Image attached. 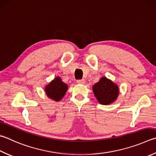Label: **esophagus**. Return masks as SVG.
<instances>
[{"mask_svg": "<svg viewBox=\"0 0 156 156\" xmlns=\"http://www.w3.org/2000/svg\"><path fill=\"white\" fill-rule=\"evenodd\" d=\"M77 83L84 84H85V80H77Z\"/></svg>", "mask_w": 156, "mask_h": 156, "instance_id": "34e87169", "label": "esophagus"}]
</instances>
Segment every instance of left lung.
<instances>
[{"instance_id": "obj_1", "label": "left lung", "mask_w": 156, "mask_h": 156, "mask_svg": "<svg viewBox=\"0 0 156 156\" xmlns=\"http://www.w3.org/2000/svg\"><path fill=\"white\" fill-rule=\"evenodd\" d=\"M93 91L99 102L103 105H108L117 100L119 89L117 84L106 77H102L93 86Z\"/></svg>"}]
</instances>
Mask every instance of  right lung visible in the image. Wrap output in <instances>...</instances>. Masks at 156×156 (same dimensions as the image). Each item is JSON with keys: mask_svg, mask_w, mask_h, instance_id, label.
I'll return each instance as SVG.
<instances>
[{"mask_svg": "<svg viewBox=\"0 0 156 156\" xmlns=\"http://www.w3.org/2000/svg\"><path fill=\"white\" fill-rule=\"evenodd\" d=\"M68 86L62 81L60 77H56L45 87V92L48 97L52 100L60 101L66 95Z\"/></svg>", "mask_w": 156, "mask_h": 156, "instance_id": "1", "label": "right lung"}]
</instances>
